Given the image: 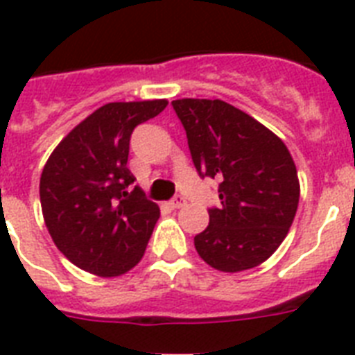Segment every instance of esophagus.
Wrapping results in <instances>:
<instances>
[{
	"instance_id": "34e87169",
	"label": "esophagus",
	"mask_w": 355,
	"mask_h": 355,
	"mask_svg": "<svg viewBox=\"0 0 355 355\" xmlns=\"http://www.w3.org/2000/svg\"><path fill=\"white\" fill-rule=\"evenodd\" d=\"M169 204H171L173 209H180V207H184V205H186V198H184L182 195H178V196H175V198H173Z\"/></svg>"
}]
</instances>
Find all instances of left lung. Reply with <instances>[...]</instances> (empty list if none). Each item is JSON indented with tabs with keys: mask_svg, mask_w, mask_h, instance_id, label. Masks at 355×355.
<instances>
[{
	"mask_svg": "<svg viewBox=\"0 0 355 355\" xmlns=\"http://www.w3.org/2000/svg\"><path fill=\"white\" fill-rule=\"evenodd\" d=\"M200 177L218 180L220 207L195 236L202 260L222 272L263 263L284 242L300 202L297 169L269 128L220 99H177Z\"/></svg>",
	"mask_w": 355,
	"mask_h": 355,
	"instance_id": "1",
	"label": "left lung"
}]
</instances>
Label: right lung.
Returning <instances> with one entry per match:
<instances>
[{
	"label": "right lung",
	"mask_w": 355,
	"mask_h": 355,
	"mask_svg": "<svg viewBox=\"0 0 355 355\" xmlns=\"http://www.w3.org/2000/svg\"><path fill=\"white\" fill-rule=\"evenodd\" d=\"M166 99L108 103L79 122L52 151L40 180L43 218L59 251L79 269L121 276L144 256L159 205L128 169L135 126L157 117Z\"/></svg>",
	"instance_id": "add662e5"
}]
</instances>
